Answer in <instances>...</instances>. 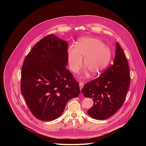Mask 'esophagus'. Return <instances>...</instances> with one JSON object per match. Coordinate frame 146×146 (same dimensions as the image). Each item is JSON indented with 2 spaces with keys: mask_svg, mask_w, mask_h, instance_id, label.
Returning <instances> with one entry per match:
<instances>
[{
  "mask_svg": "<svg viewBox=\"0 0 146 146\" xmlns=\"http://www.w3.org/2000/svg\"><path fill=\"white\" fill-rule=\"evenodd\" d=\"M83 86L84 83H83V82H80V83H79V86H80V90H82V88H83Z\"/></svg>",
  "mask_w": 146,
  "mask_h": 146,
  "instance_id": "obj_1",
  "label": "esophagus"
}]
</instances>
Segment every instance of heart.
<instances>
[{
    "label": "heart",
    "mask_w": 146,
    "mask_h": 146,
    "mask_svg": "<svg viewBox=\"0 0 146 146\" xmlns=\"http://www.w3.org/2000/svg\"><path fill=\"white\" fill-rule=\"evenodd\" d=\"M96 76L101 74L107 67L111 58L110 49L98 39L83 38L79 39L76 47L71 46L68 50V63L70 70L76 73L83 64Z\"/></svg>",
    "instance_id": "b5f03b06"
}]
</instances>
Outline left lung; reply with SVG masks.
I'll return each instance as SVG.
<instances>
[{"label": "left lung", "instance_id": "left-lung-1", "mask_svg": "<svg viewBox=\"0 0 146 146\" xmlns=\"http://www.w3.org/2000/svg\"><path fill=\"white\" fill-rule=\"evenodd\" d=\"M129 68L125 53L118 42L113 63L100 77L85 84L82 92L94 101L88 114L97 120H105L121 108L130 86Z\"/></svg>", "mask_w": 146, "mask_h": 146}]
</instances>
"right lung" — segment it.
I'll use <instances>...</instances> for the list:
<instances>
[{"label":"right lung","mask_w":146,"mask_h":146,"mask_svg":"<svg viewBox=\"0 0 146 146\" xmlns=\"http://www.w3.org/2000/svg\"><path fill=\"white\" fill-rule=\"evenodd\" d=\"M68 43L54 34L38 42L24 60L21 90L33 115L52 121L62 113L68 101L79 96V84L66 68Z\"/></svg>","instance_id":"1"}]
</instances>
